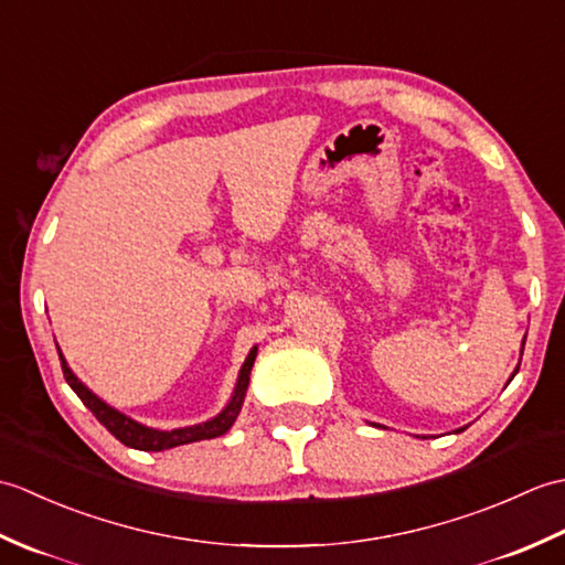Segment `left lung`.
Masks as SVG:
<instances>
[{
  "label": "left lung",
  "instance_id": "left-lung-1",
  "mask_svg": "<svg viewBox=\"0 0 565 565\" xmlns=\"http://www.w3.org/2000/svg\"><path fill=\"white\" fill-rule=\"evenodd\" d=\"M522 350H524V340H522ZM518 371H520V364H518V369H514V371H512V376H510V381L514 379V374H518ZM510 381H508V383H510ZM463 429H466V427H461V429H456V431H463Z\"/></svg>",
  "mask_w": 565,
  "mask_h": 565
}]
</instances>
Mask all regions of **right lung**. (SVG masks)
I'll list each match as a JSON object with an SVG mask.
<instances>
[{
	"label": "right lung",
	"instance_id": "1",
	"mask_svg": "<svg viewBox=\"0 0 565 565\" xmlns=\"http://www.w3.org/2000/svg\"><path fill=\"white\" fill-rule=\"evenodd\" d=\"M57 354H60V364H63V374H65V381L70 383V388L79 395V401L89 407L94 417H97L99 423L106 429H109L118 441L126 444V447H130V449H140V451H164V449L182 447V444L221 437L235 425V419H237L239 411H243V403H245V393H247V386H249V374H252V366H255V356H257V344L252 347L247 359H245V364L239 366L233 395H231V401L225 403L223 411L215 417L206 419V423L177 427V429H154V427L138 423V419H134V417L124 415L121 411H116V407H111L109 403H104L97 393H92L75 376V371L67 366L63 352H60V347H57Z\"/></svg>",
	"mask_w": 565,
	"mask_h": 565
}]
</instances>
